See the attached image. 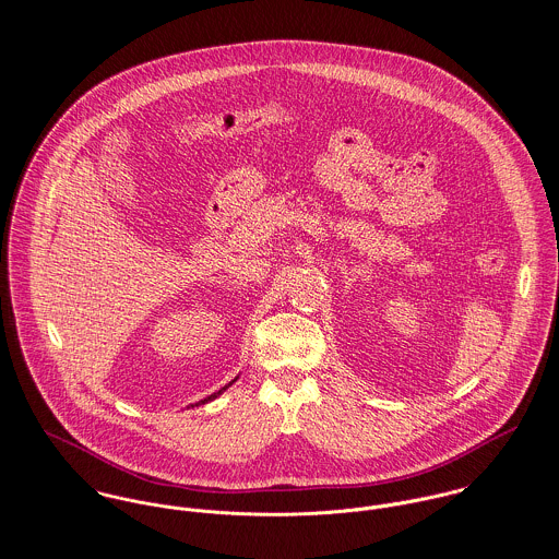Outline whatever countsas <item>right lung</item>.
<instances>
[{
	"label": "right lung",
	"instance_id": "add662e5",
	"mask_svg": "<svg viewBox=\"0 0 559 559\" xmlns=\"http://www.w3.org/2000/svg\"><path fill=\"white\" fill-rule=\"evenodd\" d=\"M235 380H237V378H235ZM235 380H233V382H235ZM228 386H230V382H228V384H226V386H223V389H221V391H216V393H212V395H210V397H205V400H201V402H199V404H207V402H212V400H216V397H218V395H221V393H224V391H226V389H228ZM199 404H197V406H199Z\"/></svg>",
	"mask_w": 559,
	"mask_h": 559
}]
</instances>
